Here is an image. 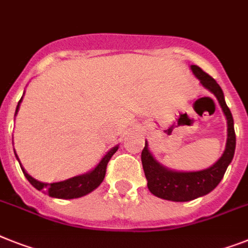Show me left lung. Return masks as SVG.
<instances>
[{"instance_id":"left-lung-1","label":"left lung","mask_w":248,"mask_h":248,"mask_svg":"<svg viewBox=\"0 0 248 248\" xmlns=\"http://www.w3.org/2000/svg\"><path fill=\"white\" fill-rule=\"evenodd\" d=\"M190 69L200 81V85L212 92L219 102L227 119V142L222 156L208 169L199 171H176L159 162L149 151L148 142L146 140L142 151V165L148 190L157 198L171 202H190L213 191L222 181L227 167L232 162L236 149V133L232 112L227 106L220 86L198 65L191 64Z\"/></svg>"}]
</instances>
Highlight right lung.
I'll return each instance as SVG.
<instances>
[{
    "instance_id": "1",
    "label": "right lung",
    "mask_w": 248,
    "mask_h": 248,
    "mask_svg": "<svg viewBox=\"0 0 248 248\" xmlns=\"http://www.w3.org/2000/svg\"><path fill=\"white\" fill-rule=\"evenodd\" d=\"M25 95V92H24ZM22 95V97H24ZM22 97L18 101L17 106H16V111L15 116L18 112V109H20V104L22 101ZM119 148V144L115 147L110 148L108 152L104 155L100 162L93 167L92 170H90L89 172L82 173V175H77L73 176L71 179L63 180V181H58V183H42V181H38L36 179H34L32 176L29 175L26 172V170L22 167L20 159H18V156L16 155V159L20 163V167H21L22 172L25 175V177L28 179V181L31 184L36 190L39 191H43L44 194H49V196L52 198H55V199H77V198H82V196L87 195V194L92 193L93 190L97 189L100 186V184L104 181L105 179V173H106V166H108V162L110 161L111 156L114 153L118 151Z\"/></svg>"
}]
</instances>
